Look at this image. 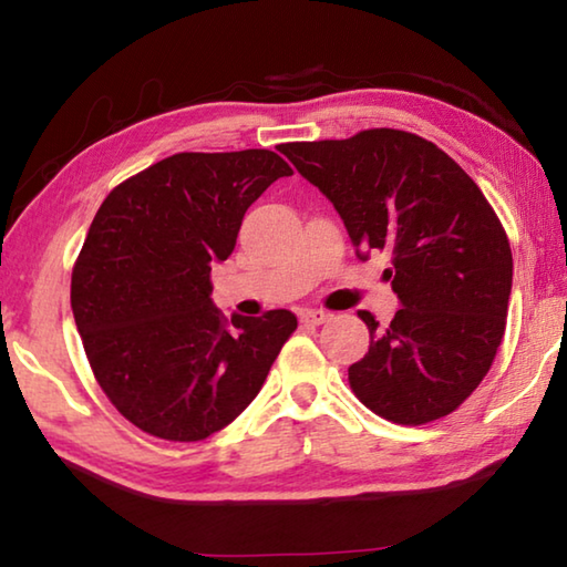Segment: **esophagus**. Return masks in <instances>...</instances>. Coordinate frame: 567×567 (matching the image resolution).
I'll use <instances>...</instances> for the list:
<instances>
[{
	"mask_svg": "<svg viewBox=\"0 0 567 567\" xmlns=\"http://www.w3.org/2000/svg\"><path fill=\"white\" fill-rule=\"evenodd\" d=\"M330 318H332V315L324 312V310H302L300 312V320L307 322V324H322V322H328Z\"/></svg>",
	"mask_w": 567,
	"mask_h": 567,
	"instance_id": "esophagus-1",
	"label": "esophagus"
}]
</instances>
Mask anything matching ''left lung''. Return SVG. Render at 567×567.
Instances as JSON below:
<instances>
[{
	"label": "left lung",
	"instance_id": "8db88e82",
	"mask_svg": "<svg viewBox=\"0 0 567 567\" xmlns=\"http://www.w3.org/2000/svg\"><path fill=\"white\" fill-rule=\"evenodd\" d=\"M295 169L342 217L360 260L388 249L400 310L370 330L350 388L380 417L422 425L470 398L501 348L513 252L501 219L467 172L433 142L402 130L290 142Z\"/></svg>",
	"mask_w": 567,
	"mask_h": 567
}]
</instances>
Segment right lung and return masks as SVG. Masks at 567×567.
<instances>
[{
	"label": "right lung",
	"mask_w": 567,
	"mask_h": 567,
	"mask_svg": "<svg viewBox=\"0 0 567 567\" xmlns=\"http://www.w3.org/2000/svg\"><path fill=\"white\" fill-rule=\"evenodd\" d=\"M292 167L270 150L179 152L114 187L72 270V312L100 388L145 433L195 443L257 398L290 310L225 315L209 272L247 207Z\"/></svg>",
	"instance_id": "obj_1"
}]
</instances>
